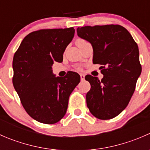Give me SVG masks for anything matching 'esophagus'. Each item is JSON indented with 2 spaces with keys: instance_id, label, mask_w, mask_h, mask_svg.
Returning <instances> with one entry per match:
<instances>
[{
  "instance_id": "34e87169",
  "label": "esophagus",
  "mask_w": 150,
  "mask_h": 150,
  "mask_svg": "<svg viewBox=\"0 0 150 150\" xmlns=\"http://www.w3.org/2000/svg\"><path fill=\"white\" fill-rule=\"evenodd\" d=\"M81 79L82 80H84L85 79V75L84 74H81Z\"/></svg>"
}]
</instances>
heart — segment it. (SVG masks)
Listing matches in <instances>:
<instances>
[{
	"label": "heart",
	"instance_id": "heart-1",
	"mask_svg": "<svg viewBox=\"0 0 150 150\" xmlns=\"http://www.w3.org/2000/svg\"><path fill=\"white\" fill-rule=\"evenodd\" d=\"M86 40H83V39H78V40H76V44L77 46H80L81 44H83V43H86Z\"/></svg>",
	"mask_w": 150,
	"mask_h": 150
}]
</instances>
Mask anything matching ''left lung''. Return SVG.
<instances>
[{"instance_id": "1", "label": "left lung", "mask_w": 150, "mask_h": 150, "mask_svg": "<svg viewBox=\"0 0 150 150\" xmlns=\"http://www.w3.org/2000/svg\"><path fill=\"white\" fill-rule=\"evenodd\" d=\"M77 33L91 44L93 63L102 65L104 75L101 81L90 75L85 78L91 84L87 107L96 118H113L129 103L142 72L138 46L120 25L86 26L77 28Z\"/></svg>"}]
</instances>
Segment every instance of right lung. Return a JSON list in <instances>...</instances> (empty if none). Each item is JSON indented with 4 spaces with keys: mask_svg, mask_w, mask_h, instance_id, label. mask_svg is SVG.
Wrapping results in <instances>:
<instances>
[{
    "mask_svg": "<svg viewBox=\"0 0 150 150\" xmlns=\"http://www.w3.org/2000/svg\"><path fill=\"white\" fill-rule=\"evenodd\" d=\"M74 35L73 28L33 32L13 56V87L29 115L42 123H56L64 117L69 95L81 81L77 72L60 78L52 72L54 62L63 61Z\"/></svg>",
    "mask_w": 150,
    "mask_h": 150,
    "instance_id": "obj_1",
    "label": "right lung"
}]
</instances>
